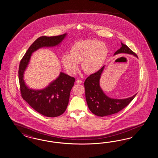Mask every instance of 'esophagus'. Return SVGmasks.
<instances>
[{
    "label": "esophagus",
    "instance_id": "esophagus-1",
    "mask_svg": "<svg viewBox=\"0 0 158 158\" xmlns=\"http://www.w3.org/2000/svg\"><path fill=\"white\" fill-rule=\"evenodd\" d=\"M83 83V81L81 80H79V79H77V84H81Z\"/></svg>",
    "mask_w": 158,
    "mask_h": 158
}]
</instances>
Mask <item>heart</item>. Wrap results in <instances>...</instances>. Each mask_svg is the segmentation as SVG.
Instances as JSON below:
<instances>
[{"label": "heart", "mask_w": 158, "mask_h": 158, "mask_svg": "<svg viewBox=\"0 0 158 158\" xmlns=\"http://www.w3.org/2000/svg\"><path fill=\"white\" fill-rule=\"evenodd\" d=\"M70 52L62 54L61 58L68 73L75 74L78 70V63L81 62L82 70L90 74L98 71L102 66L108 48L104 43L97 40H87L74 44Z\"/></svg>", "instance_id": "heart-1"}]
</instances>
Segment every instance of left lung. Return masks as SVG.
<instances>
[{
    "label": "left lung",
    "mask_w": 158,
    "mask_h": 158,
    "mask_svg": "<svg viewBox=\"0 0 158 158\" xmlns=\"http://www.w3.org/2000/svg\"><path fill=\"white\" fill-rule=\"evenodd\" d=\"M122 47L114 55L120 53L132 54L138 58L137 55L131 50L126 44L121 43ZM105 66L97 72L87 77L85 81V96L87 104L93 114L99 116H105L116 114L122 110L134 99L137 94L125 99H114L108 97L100 85V80Z\"/></svg>",
    "instance_id": "left-lung-1"
}]
</instances>
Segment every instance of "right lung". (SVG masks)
I'll return each mask as SVG.
<instances>
[{"label":"right lung","instance_id":"obj_1","mask_svg":"<svg viewBox=\"0 0 158 158\" xmlns=\"http://www.w3.org/2000/svg\"><path fill=\"white\" fill-rule=\"evenodd\" d=\"M66 36L67 34L39 37L31 45L19 63V78L23 98L34 110L47 117H57L65 111L75 79L61 72L57 78L44 89L34 90L26 85L24 72L32 53L40 48L58 46Z\"/></svg>","mask_w":158,"mask_h":158}]
</instances>
